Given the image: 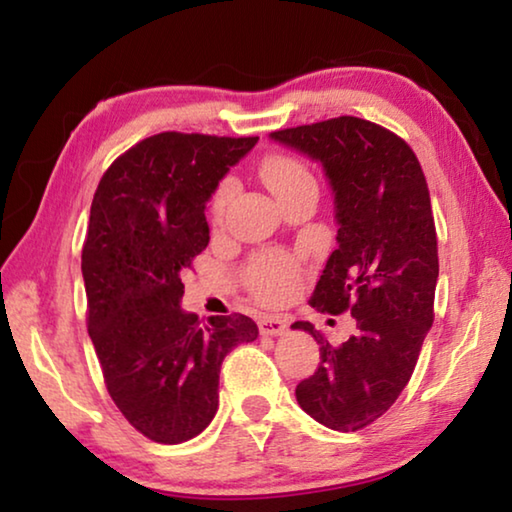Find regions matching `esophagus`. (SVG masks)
Listing matches in <instances>:
<instances>
[{"mask_svg": "<svg viewBox=\"0 0 512 512\" xmlns=\"http://www.w3.org/2000/svg\"><path fill=\"white\" fill-rule=\"evenodd\" d=\"M289 321L285 316H264V319H259V332L266 337H275V335H282V332L287 330Z\"/></svg>", "mask_w": 512, "mask_h": 512, "instance_id": "34e87169", "label": "esophagus"}]
</instances>
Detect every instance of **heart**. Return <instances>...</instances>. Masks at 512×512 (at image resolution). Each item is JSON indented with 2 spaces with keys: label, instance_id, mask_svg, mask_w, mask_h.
<instances>
[{
  "label": "heart",
  "instance_id": "heart-1",
  "mask_svg": "<svg viewBox=\"0 0 512 512\" xmlns=\"http://www.w3.org/2000/svg\"><path fill=\"white\" fill-rule=\"evenodd\" d=\"M259 175L266 186L275 193L280 202H287L296 193L316 189V180L303 161L289 154H269L259 166ZM234 193V182L223 180L212 198V216L221 218L227 202ZM298 271L294 259L285 253H262L257 255L246 269V285L257 298L262 300H280L296 287Z\"/></svg>",
  "mask_w": 512,
  "mask_h": 512
}]
</instances>
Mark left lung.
<instances>
[{"instance_id":"8db88e82","label":"left lung","mask_w":512,"mask_h":512,"mask_svg":"<svg viewBox=\"0 0 512 512\" xmlns=\"http://www.w3.org/2000/svg\"><path fill=\"white\" fill-rule=\"evenodd\" d=\"M271 139L321 161L335 193L339 246L310 305L358 321L342 346L310 321L291 326L321 344L319 369L300 380L296 399L332 431H360L399 399L433 326L440 264L424 170L401 136L355 116L278 129Z\"/></svg>"}]
</instances>
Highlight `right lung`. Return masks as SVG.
Here are the masks:
<instances>
[{
    "label": "right lung",
    "instance_id": "obj_1",
    "mask_svg": "<svg viewBox=\"0 0 512 512\" xmlns=\"http://www.w3.org/2000/svg\"><path fill=\"white\" fill-rule=\"evenodd\" d=\"M255 143L161 132L120 154L97 184L81 250L86 326L113 403L152 442L205 431L225 355L259 335L246 314L205 326L180 307L182 273L209 243L207 200Z\"/></svg>",
    "mask_w": 512,
    "mask_h": 512
}]
</instances>
